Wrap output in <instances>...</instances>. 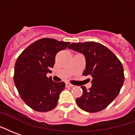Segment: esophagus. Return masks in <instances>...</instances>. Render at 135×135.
Here are the masks:
<instances>
[{
	"mask_svg": "<svg viewBox=\"0 0 135 135\" xmlns=\"http://www.w3.org/2000/svg\"><path fill=\"white\" fill-rule=\"evenodd\" d=\"M66 87H73L74 85L71 84H69V83H66Z\"/></svg>",
	"mask_w": 135,
	"mask_h": 135,
	"instance_id": "esophagus-1",
	"label": "esophagus"
}]
</instances>
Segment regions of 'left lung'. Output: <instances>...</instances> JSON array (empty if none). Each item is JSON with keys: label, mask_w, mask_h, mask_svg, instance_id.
I'll return each mask as SVG.
<instances>
[{"label": "left lung", "mask_w": 135, "mask_h": 135, "mask_svg": "<svg viewBox=\"0 0 135 135\" xmlns=\"http://www.w3.org/2000/svg\"><path fill=\"white\" fill-rule=\"evenodd\" d=\"M68 48L84 55L86 69L82 74L92 77L89 90L81 86L83 94L76 99L77 105L87 112L103 110L117 97L123 85L122 63L108 48L94 41L73 43Z\"/></svg>", "instance_id": "1"}]
</instances>
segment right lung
<instances>
[{"label": "right lung", "mask_w": 135, "mask_h": 135, "mask_svg": "<svg viewBox=\"0 0 135 135\" xmlns=\"http://www.w3.org/2000/svg\"><path fill=\"white\" fill-rule=\"evenodd\" d=\"M69 42L44 38L28 46L15 64V85L21 98L37 112H49L56 107L65 84L53 81L46 74L54 67L59 51L67 47Z\"/></svg>", "instance_id": "right-lung-1"}]
</instances>
